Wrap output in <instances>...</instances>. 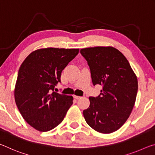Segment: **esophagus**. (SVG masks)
<instances>
[{
    "instance_id": "esophagus-1",
    "label": "esophagus",
    "mask_w": 155,
    "mask_h": 155,
    "mask_svg": "<svg viewBox=\"0 0 155 155\" xmlns=\"http://www.w3.org/2000/svg\"><path fill=\"white\" fill-rule=\"evenodd\" d=\"M73 97H74L75 99H76V100H78V99H80L81 98L80 96H78V95H73Z\"/></svg>"
}]
</instances>
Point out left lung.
Instances as JSON below:
<instances>
[{"mask_svg":"<svg viewBox=\"0 0 155 155\" xmlns=\"http://www.w3.org/2000/svg\"><path fill=\"white\" fill-rule=\"evenodd\" d=\"M90 67L93 85L103 86L100 95L90 97L83 115L95 130L108 134L122 126L133 110L138 90L137 78L126 57L113 47L82 49Z\"/></svg>","mask_w":155,"mask_h":155,"instance_id":"left-lung-1","label":"left lung"}]
</instances>
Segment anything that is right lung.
<instances>
[{"label":"right lung","instance_id":"obj_1","mask_svg":"<svg viewBox=\"0 0 155 155\" xmlns=\"http://www.w3.org/2000/svg\"><path fill=\"white\" fill-rule=\"evenodd\" d=\"M79 49L45 48L31 52L22 63L14 88L16 106L24 120L40 132L52 130L62 122L71 95L52 92L61 73Z\"/></svg>","mask_w":155,"mask_h":155}]
</instances>
